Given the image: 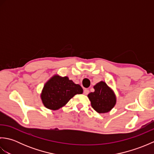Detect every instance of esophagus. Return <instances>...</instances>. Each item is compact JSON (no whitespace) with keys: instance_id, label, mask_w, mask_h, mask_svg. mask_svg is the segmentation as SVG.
I'll list each match as a JSON object with an SVG mask.
<instances>
[{"instance_id":"34e87169","label":"esophagus","mask_w":154,"mask_h":154,"mask_svg":"<svg viewBox=\"0 0 154 154\" xmlns=\"http://www.w3.org/2000/svg\"><path fill=\"white\" fill-rule=\"evenodd\" d=\"M83 93H84V94H85V95H87V94L89 93V89H85L83 90Z\"/></svg>"}]
</instances>
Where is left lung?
Masks as SVG:
<instances>
[{
    "label": "left lung",
    "instance_id": "1",
    "mask_svg": "<svg viewBox=\"0 0 154 154\" xmlns=\"http://www.w3.org/2000/svg\"><path fill=\"white\" fill-rule=\"evenodd\" d=\"M94 89V92L88 94L93 109L99 113L109 112L116 102L113 91L104 81L97 83Z\"/></svg>",
    "mask_w": 154,
    "mask_h": 154
}]
</instances>
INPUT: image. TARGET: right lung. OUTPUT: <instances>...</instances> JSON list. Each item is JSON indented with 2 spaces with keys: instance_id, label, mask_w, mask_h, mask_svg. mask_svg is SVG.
Instances as JSON below:
<instances>
[{
  "instance_id": "add662e5",
  "label": "right lung",
  "mask_w": 154,
  "mask_h": 154,
  "mask_svg": "<svg viewBox=\"0 0 154 154\" xmlns=\"http://www.w3.org/2000/svg\"><path fill=\"white\" fill-rule=\"evenodd\" d=\"M83 89L67 77L54 75L45 85L41 94L44 105L51 110H57L65 106L72 97L82 94Z\"/></svg>"
}]
</instances>
